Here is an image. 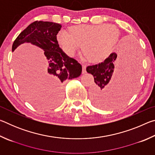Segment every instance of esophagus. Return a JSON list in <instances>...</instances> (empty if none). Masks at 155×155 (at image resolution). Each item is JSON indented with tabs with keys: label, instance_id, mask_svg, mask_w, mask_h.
Listing matches in <instances>:
<instances>
[{
	"label": "esophagus",
	"instance_id": "34e87169",
	"mask_svg": "<svg viewBox=\"0 0 155 155\" xmlns=\"http://www.w3.org/2000/svg\"><path fill=\"white\" fill-rule=\"evenodd\" d=\"M82 73L83 74H85L86 73V65H82Z\"/></svg>",
	"mask_w": 155,
	"mask_h": 155
}]
</instances>
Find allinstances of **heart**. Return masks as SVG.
Returning <instances> with one entry per match:
<instances>
[{
    "label": "heart",
    "instance_id": "b5f03b06",
    "mask_svg": "<svg viewBox=\"0 0 155 155\" xmlns=\"http://www.w3.org/2000/svg\"><path fill=\"white\" fill-rule=\"evenodd\" d=\"M68 33H57L59 46L69 57H74L82 46L85 58L101 63L108 56L118 40V30L110 25H78L68 28Z\"/></svg>",
    "mask_w": 155,
    "mask_h": 155
}]
</instances>
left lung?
I'll list each match as a JSON object with an SVG mask.
<instances>
[{
  "label": "left lung",
  "instance_id": "obj_1",
  "mask_svg": "<svg viewBox=\"0 0 155 155\" xmlns=\"http://www.w3.org/2000/svg\"><path fill=\"white\" fill-rule=\"evenodd\" d=\"M140 51L136 44L127 43L122 49V56L113 52L104 62L86 68L94 76L96 85L90 91L96 106L109 108L118 106L128 101L133 93L140 73ZM114 64L120 68L118 74L111 79Z\"/></svg>",
  "mask_w": 155,
  "mask_h": 155
}]
</instances>
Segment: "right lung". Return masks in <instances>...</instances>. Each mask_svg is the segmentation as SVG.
Masks as SVG:
<instances>
[{
	"mask_svg": "<svg viewBox=\"0 0 155 155\" xmlns=\"http://www.w3.org/2000/svg\"><path fill=\"white\" fill-rule=\"evenodd\" d=\"M61 28V25L57 23L35 21L19 34L12 45V52L25 43H30L44 51L48 66L41 75L38 96L48 100L44 106L59 104L63 98V83L78 77L82 72L81 65L68 57L57 43L56 37Z\"/></svg>",
	"mask_w": 155,
	"mask_h": 155,
	"instance_id": "right-lung-1",
	"label": "right lung"
}]
</instances>
